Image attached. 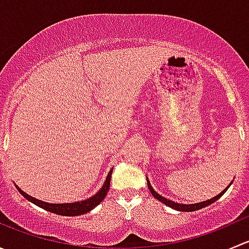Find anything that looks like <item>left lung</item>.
<instances>
[{"label":"left lung","instance_id":"left-lung-1","mask_svg":"<svg viewBox=\"0 0 249 249\" xmlns=\"http://www.w3.org/2000/svg\"><path fill=\"white\" fill-rule=\"evenodd\" d=\"M147 183H148V188H149V192L152 193V195L155 197V199H158V200H159V201H161L162 203H165V205L169 206V207L175 208V210H177V211H182V212H193V211L200 210V208H203V207H206V206L211 205V203L217 201V200L219 199V197L222 196V195L224 194L225 192H227L228 188L230 187V185H229V187H228L225 190H223V192L220 193L219 195H217V196H214V197H212V199L207 200V201L199 202V203H193V205H184V203L173 202V201H171V200H167L166 197H162L161 195H159V194H158V193L154 192V189H153L152 185H150V183L148 182V180H147Z\"/></svg>","mask_w":249,"mask_h":249}]
</instances>
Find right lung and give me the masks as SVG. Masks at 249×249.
Returning a JSON list of instances; mask_svg holds the SVG:
<instances>
[{"label":"right lung","mask_w":249,"mask_h":249,"mask_svg":"<svg viewBox=\"0 0 249 249\" xmlns=\"http://www.w3.org/2000/svg\"><path fill=\"white\" fill-rule=\"evenodd\" d=\"M110 176H112V170H110L108 176H107L106 182H105L104 187L101 188V190H100L97 194H95L94 196H91L90 199L84 200V201H78V202H73V203H48V202L41 201V200L35 199V197H31L30 195H27L26 193L22 192L20 188L17 187V189L19 190V193L25 197V199H27L29 201L34 202L35 205L39 206V207L43 208V210H47V211H49V212H53V213H56V214H60V215H69V217L71 215V217H74V215L84 214V213L91 211L92 208L96 207V206L99 205V203L101 202L105 197H106L107 192H108V189H109Z\"/></svg>","instance_id":"add662e5"}]
</instances>
